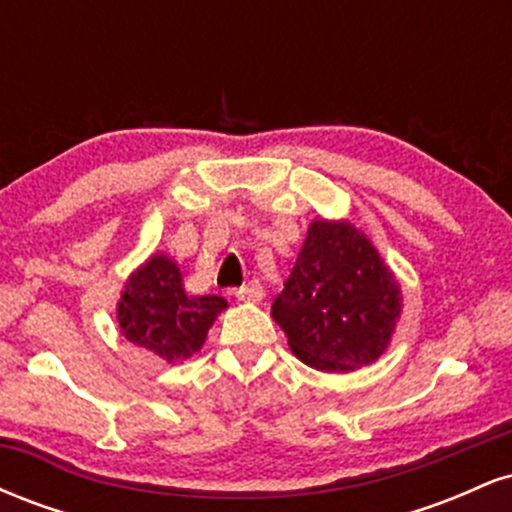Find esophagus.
Masks as SVG:
<instances>
[{
    "mask_svg": "<svg viewBox=\"0 0 512 512\" xmlns=\"http://www.w3.org/2000/svg\"><path fill=\"white\" fill-rule=\"evenodd\" d=\"M262 296H264V286L257 279H252V281H248V284H243L240 289H236V298L245 303L262 301Z\"/></svg>",
    "mask_w": 512,
    "mask_h": 512,
    "instance_id": "obj_1",
    "label": "esophagus"
}]
</instances>
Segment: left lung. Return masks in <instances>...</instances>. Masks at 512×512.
<instances>
[{
  "label": "left lung",
  "instance_id": "obj_1",
  "mask_svg": "<svg viewBox=\"0 0 512 512\" xmlns=\"http://www.w3.org/2000/svg\"><path fill=\"white\" fill-rule=\"evenodd\" d=\"M402 296L395 274L351 223L313 221L272 317L305 366L346 373L390 344Z\"/></svg>",
  "mask_w": 512,
  "mask_h": 512
}]
</instances>
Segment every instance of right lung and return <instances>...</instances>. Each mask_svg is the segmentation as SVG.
Instances as JSON below:
<instances>
[{
    "label": "right lung",
    "instance_id": "1",
    "mask_svg": "<svg viewBox=\"0 0 512 512\" xmlns=\"http://www.w3.org/2000/svg\"><path fill=\"white\" fill-rule=\"evenodd\" d=\"M223 308L221 296H187L178 264L154 255L129 276L117 320L129 342L178 363L202 349Z\"/></svg>",
    "mask_w": 512,
    "mask_h": 512
}]
</instances>
